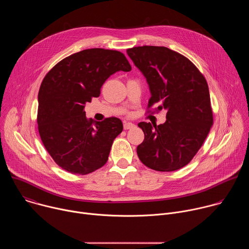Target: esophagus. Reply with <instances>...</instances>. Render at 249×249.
Returning a JSON list of instances; mask_svg holds the SVG:
<instances>
[{"instance_id":"obj_1","label":"esophagus","mask_w":249,"mask_h":249,"mask_svg":"<svg viewBox=\"0 0 249 249\" xmlns=\"http://www.w3.org/2000/svg\"><path fill=\"white\" fill-rule=\"evenodd\" d=\"M135 125L133 124V123H131V122H125L124 123V125H123V127H124V130H128V129H131V128H133Z\"/></svg>"}]
</instances>
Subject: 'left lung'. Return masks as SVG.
<instances>
[{"instance_id":"obj_1","label":"left lung","mask_w":249,"mask_h":249,"mask_svg":"<svg viewBox=\"0 0 249 249\" xmlns=\"http://www.w3.org/2000/svg\"><path fill=\"white\" fill-rule=\"evenodd\" d=\"M127 53L150 87L147 113L166 110L163 124H138L145 134L138 157L157 171L180 169L200 150L214 121L207 81L188 58L166 47L138 46Z\"/></svg>"}]
</instances>
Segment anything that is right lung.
<instances>
[{"label":"right lung","instance_id":"1","mask_svg":"<svg viewBox=\"0 0 249 249\" xmlns=\"http://www.w3.org/2000/svg\"><path fill=\"white\" fill-rule=\"evenodd\" d=\"M131 69L120 51L91 48L64 58L46 74L38 92V132L61 168L86 175L107 161L113 141L123 130L122 121L108 117L95 122L86 117L84 108L99 96L112 74Z\"/></svg>","mask_w":249,"mask_h":249}]
</instances>
